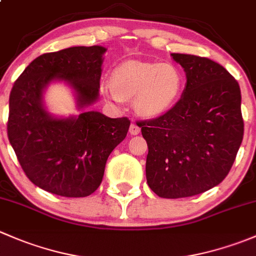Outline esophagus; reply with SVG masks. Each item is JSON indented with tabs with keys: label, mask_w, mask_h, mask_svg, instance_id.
<instances>
[{
	"label": "esophagus",
	"mask_w": 256,
	"mask_h": 256,
	"mask_svg": "<svg viewBox=\"0 0 256 256\" xmlns=\"http://www.w3.org/2000/svg\"><path fill=\"white\" fill-rule=\"evenodd\" d=\"M140 131H141V128H140V126L138 125V124L136 122H132L130 125V134L131 135H138V134H140Z\"/></svg>",
	"instance_id": "esophagus-1"
}]
</instances>
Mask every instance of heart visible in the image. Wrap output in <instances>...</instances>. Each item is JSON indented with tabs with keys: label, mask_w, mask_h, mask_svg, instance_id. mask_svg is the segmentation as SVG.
Returning <instances> with one entry per match:
<instances>
[{
	"label": "heart",
	"mask_w": 256,
	"mask_h": 256,
	"mask_svg": "<svg viewBox=\"0 0 256 256\" xmlns=\"http://www.w3.org/2000/svg\"><path fill=\"white\" fill-rule=\"evenodd\" d=\"M182 88V72L174 64L126 60L114 69L112 85L102 84V92L115 102L135 98L136 112L157 118L174 106Z\"/></svg>",
	"instance_id": "1"
}]
</instances>
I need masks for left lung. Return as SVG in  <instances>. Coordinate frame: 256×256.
<instances>
[{"label":"left lung","instance_id":"obj_1","mask_svg":"<svg viewBox=\"0 0 256 256\" xmlns=\"http://www.w3.org/2000/svg\"><path fill=\"white\" fill-rule=\"evenodd\" d=\"M184 90L164 115L140 121L148 146L146 178L161 198H184L218 186L230 171L244 135L238 82L203 56L172 53Z\"/></svg>","mask_w":256,"mask_h":256}]
</instances>
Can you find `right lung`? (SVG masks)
<instances>
[{"instance_id":"1","label":"right lung","mask_w":256,"mask_h":256,"mask_svg":"<svg viewBox=\"0 0 256 256\" xmlns=\"http://www.w3.org/2000/svg\"><path fill=\"white\" fill-rule=\"evenodd\" d=\"M106 48L70 47L36 58L10 94L7 134L26 176L37 187L62 197H86L104 177L112 150L126 138L130 120L86 112L99 99ZM54 81L74 92L79 116L56 118L44 105Z\"/></svg>"}]
</instances>
